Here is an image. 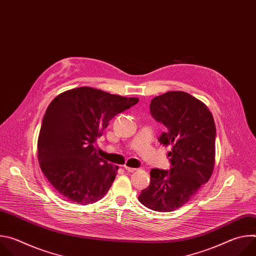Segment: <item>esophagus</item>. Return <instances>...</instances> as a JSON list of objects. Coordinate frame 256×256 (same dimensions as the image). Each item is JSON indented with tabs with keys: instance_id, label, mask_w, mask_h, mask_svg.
I'll return each instance as SVG.
<instances>
[{
	"instance_id": "obj_1",
	"label": "esophagus",
	"mask_w": 256,
	"mask_h": 256,
	"mask_svg": "<svg viewBox=\"0 0 256 256\" xmlns=\"http://www.w3.org/2000/svg\"><path fill=\"white\" fill-rule=\"evenodd\" d=\"M124 169H126V171H128V172H134V171L136 170V168H132V167H128V166H126V165H124Z\"/></svg>"
}]
</instances>
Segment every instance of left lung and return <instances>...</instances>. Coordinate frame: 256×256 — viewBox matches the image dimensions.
<instances>
[{
    "label": "left lung",
    "mask_w": 256,
    "mask_h": 256,
    "mask_svg": "<svg viewBox=\"0 0 256 256\" xmlns=\"http://www.w3.org/2000/svg\"><path fill=\"white\" fill-rule=\"evenodd\" d=\"M154 120L166 126L160 144H171L170 170L152 169L150 186L138 200L157 212L184 206L208 181L214 164L216 126L208 108L182 91L156 96L150 104Z\"/></svg>",
    "instance_id": "8db88e82"
}]
</instances>
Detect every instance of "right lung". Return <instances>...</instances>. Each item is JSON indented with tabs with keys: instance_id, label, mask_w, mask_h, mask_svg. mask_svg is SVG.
I'll use <instances>...</instances> for the list:
<instances>
[{
	"instance_id": "add662e5",
	"label": "right lung",
	"mask_w": 256,
	"mask_h": 256,
	"mask_svg": "<svg viewBox=\"0 0 256 256\" xmlns=\"http://www.w3.org/2000/svg\"><path fill=\"white\" fill-rule=\"evenodd\" d=\"M138 102L91 87L66 91L50 102L40 132L38 161L64 198L85 206L106 194L118 167L100 158L94 144L109 120Z\"/></svg>"
}]
</instances>
